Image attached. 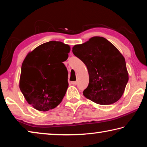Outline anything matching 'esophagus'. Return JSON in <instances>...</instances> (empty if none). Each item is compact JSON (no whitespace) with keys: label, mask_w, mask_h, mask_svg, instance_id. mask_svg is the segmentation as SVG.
I'll return each mask as SVG.
<instances>
[{"label":"esophagus","mask_w":147,"mask_h":147,"mask_svg":"<svg viewBox=\"0 0 147 147\" xmlns=\"http://www.w3.org/2000/svg\"><path fill=\"white\" fill-rule=\"evenodd\" d=\"M78 84V82L77 81H74V82H71V84H73V85H74V86H75V85H76V84Z\"/></svg>","instance_id":"esophagus-1"}]
</instances>
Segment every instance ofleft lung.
I'll use <instances>...</instances> for the list:
<instances>
[{
    "instance_id": "1",
    "label": "left lung",
    "mask_w": 147,
    "mask_h": 147,
    "mask_svg": "<svg viewBox=\"0 0 147 147\" xmlns=\"http://www.w3.org/2000/svg\"><path fill=\"white\" fill-rule=\"evenodd\" d=\"M73 53L88 69L89 85L83 94L100 105H109L121 98L128 81L124 56L102 37L94 36L82 44L75 45Z\"/></svg>"
}]
</instances>
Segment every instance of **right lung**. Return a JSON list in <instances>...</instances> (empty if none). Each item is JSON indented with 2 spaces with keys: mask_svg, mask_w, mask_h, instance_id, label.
I'll return each instance as SVG.
<instances>
[{
  "mask_svg": "<svg viewBox=\"0 0 147 147\" xmlns=\"http://www.w3.org/2000/svg\"><path fill=\"white\" fill-rule=\"evenodd\" d=\"M71 51L69 45L51 41L29 52L22 63L19 88L27 102L41 111L61 103L69 86L63 62Z\"/></svg>",
  "mask_w": 147,
  "mask_h": 147,
  "instance_id": "1",
  "label": "right lung"
}]
</instances>
